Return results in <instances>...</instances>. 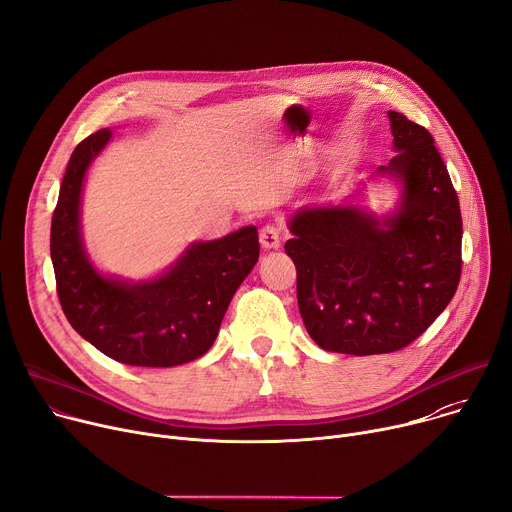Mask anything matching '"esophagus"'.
Masks as SVG:
<instances>
[{"label": "esophagus", "instance_id": "34e87169", "mask_svg": "<svg viewBox=\"0 0 512 512\" xmlns=\"http://www.w3.org/2000/svg\"><path fill=\"white\" fill-rule=\"evenodd\" d=\"M260 246L264 250H279L281 248V229L274 225H266L260 229Z\"/></svg>", "mask_w": 512, "mask_h": 512}]
</instances>
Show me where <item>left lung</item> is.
<instances>
[{
    "instance_id": "left-lung-1",
    "label": "left lung",
    "mask_w": 512,
    "mask_h": 512,
    "mask_svg": "<svg viewBox=\"0 0 512 512\" xmlns=\"http://www.w3.org/2000/svg\"><path fill=\"white\" fill-rule=\"evenodd\" d=\"M387 116L396 155L371 178L400 186L396 209L377 217L350 196L305 205L287 223L301 318L328 352L367 357L408 346L459 285L463 227L447 166L424 127L396 110Z\"/></svg>"
}]
</instances>
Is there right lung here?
<instances>
[{"label": "right lung", "instance_id": "right-lung-1", "mask_svg": "<svg viewBox=\"0 0 512 512\" xmlns=\"http://www.w3.org/2000/svg\"><path fill=\"white\" fill-rule=\"evenodd\" d=\"M112 139L102 129L71 153L51 223L57 295L73 330L106 357L133 367H176L213 346L231 297L260 256L258 231L194 242L162 274L131 281L100 272L82 235V190Z\"/></svg>", "mask_w": 512, "mask_h": 512}]
</instances>
